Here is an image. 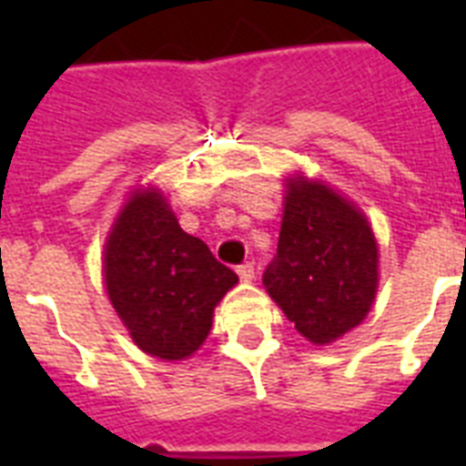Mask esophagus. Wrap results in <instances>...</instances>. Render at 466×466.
I'll return each mask as SVG.
<instances>
[{
  "instance_id": "obj_1",
  "label": "esophagus",
  "mask_w": 466,
  "mask_h": 466,
  "mask_svg": "<svg viewBox=\"0 0 466 466\" xmlns=\"http://www.w3.org/2000/svg\"><path fill=\"white\" fill-rule=\"evenodd\" d=\"M237 273H239V278L244 283H251V280H254V263H241L239 268H237Z\"/></svg>"
}]
</instances>
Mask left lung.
Instances as JSON below:
<instances>
[{
  "instance_id": "left-lung-1",
  "label": "left lung",
  "mask_w": 466,
  "mask_h": 466,
  "mask_svg": "<svg viewBox=\"0 0 466 466\" xmlns=\"http://www.w3.org/2000/svg\"><path fill=\"white\" fill-rule=\"evenodd\" d=\"M263 285L311 343L350 331L377 292V241L365 215L324 183L292 178Z\"/></svg>"
}]
</instances>
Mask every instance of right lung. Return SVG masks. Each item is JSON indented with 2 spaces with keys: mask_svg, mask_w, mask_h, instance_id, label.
Returning a JSON list of instances; mask_svg holds the SVG:
<instances>
[{
  "mask_svg": "<svg viewBox=\"0 0 466 466\" xmlns=\"http://www.w3.org/2000/svg\"><path fill=\"white\" fill-rule=\"evenodd\" d=\"M106 290L133 340L161 360L203 346L212 311L239 280L203 239L178 227L157 190H137L106 241Z\"/></svg>",
  "mask_w": 466,
  "mask_h": 466,
  "instance_id": "right-lung-1",
  "label": "right lung"
}]
</instances>
